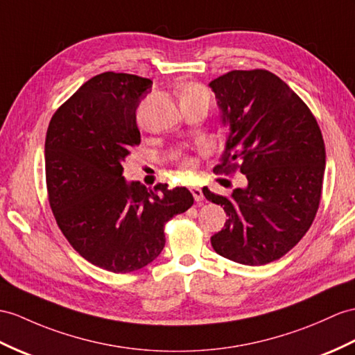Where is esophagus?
Returning <instances> with one entry per match:
<instances>
[{
  "label": "esophagus",
  "instance_id": "34e87169",
  "mask_svg": "<svg viewBox=\"0 0 355 355\" xmlns=\"http://www.w3.org/2000/svg\"><path fill=\"white\" fill-rule=\"evenodd\" d=\"M191 193H193V196H194V200H196V202H202V200H203V193H202V189L198 188V187L191 188Z\"/></svg>",
  "mask_w": 355,
  "mask_h": 355
}]
</instances>
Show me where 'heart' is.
Here are the masks:
<instances>
[{
  "label": "heart",
  "mask_w": 355,
  "mask_h": 355,
  "mask_svg": "<svg viewBox=\"0 0 355 355\" xmlns=\"http://www.w3.org/2000/svg\"><path fill=\"white\" fill-rule=\"evenodd\" d=\"M193 98H206L209 99V93L205 87L198 84H187L180 92V101L193 99ZM176 166L179 167V178H182L184 182H191L197 171V161L191 157H178L175 158Z\"/></svg>",
  "instance_id": "b5f03b06"
}]
</instances>
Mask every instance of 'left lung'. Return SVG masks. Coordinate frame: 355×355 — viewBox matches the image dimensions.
Listing matches in <instances>:
<instances>
[{
	"instance_id": "left-lung-1",
	"label": "left lung",
	"mask_w": 355,
	"mask_h": 355,
	"mask_svg": "<svg viewBox=\"0 0 355 355\" xmlns=\"http://www.w3.org/2000/svg\"><path fill=\"white\" fill-rule=\"evenodd\" d=\"M209 87L230 125L215 170L241 171L248 180L230 197L203 188L206 200L229 217L211 244L233 262H274L300 243L316 217L325 170L321 128L306 102L265 69L227 72Z\"/></svg>"
}]
</instances>
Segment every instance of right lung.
Returning <instances> with one entry per match:
<instances>
[{"instance_id": "add662e5", "label": "right lung", "mask_w": 355, "mask_h": 355, "mask_svg": "<svg viewBox=\"0 0 355 355\" xmlns=\"http://www.w3.org/2000/svg\"><path fill=\"white\" fill-rule=\"evenodd\" d=\"M149 78L103 72L58 107L45 141L48 202L60 230L85 261L126 274L155 261L164 227L193 206L185 187L128 184L123 162L140 144L137 107Z\"/></svg>"}]
</instances>
